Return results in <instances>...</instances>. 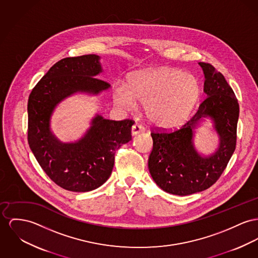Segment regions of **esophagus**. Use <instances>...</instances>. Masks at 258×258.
<instances>
[{
    "instance_id": "esophagus-1",
    "label": "esophagus",
    "mask_w": 258,
    "mask_h": 258,
    "mask_svg": "<svg viewBox=\"0 0 258 258\" xmlns=\"http://www.w3.org/2000/svg\"><path fill=\"white\" fill-rule=\"evenodd\" d=\"M144 131H145V128L142 125H140V124H134L132 126V129H131V133H132L133 136H136V135L140 134V133H143Z\"/></svg>"
}]
</instances>
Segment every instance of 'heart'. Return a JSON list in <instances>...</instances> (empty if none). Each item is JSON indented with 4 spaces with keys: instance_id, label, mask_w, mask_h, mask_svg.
<instances>
[{
    "instance_id": "1",
    "label": "heart",
    "mask_w": 258,
    "mask_h": 258,
    "mask_svg": "<svg viewBox=\"0 0 258 258\" xmlns=\"http://www.w3.org/2000/svg\"><path fill=\"white\" fill-rule=\"evenodd\" d=\"M201 96V86L192 74L170 68L143 70L132 75L128 87H117L113 99L132 111L145 104L149 120L158 127L173 128L189 117Z\"/></svg>"
}]
</instances>
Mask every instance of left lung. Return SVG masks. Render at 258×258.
<instances>
[{
  "label": "left lung",
  "mask_w": 258,
  "mask_h": 258,
  "mask_svg": "<svg viewBox=\"0 0 258 258\" xmlns=\"http://www.w3.org/2000/svg\"><path fill=\"white\" fill-rule=\"evenodd\" d=\"M199 64L206 78V100L181 128L151 134L154 147L149 157L150 173L160 189L177 196H188L212 186L236 149L238 100L222 73L209 63ZM206 118L212 120L220 138L219 148L210 156L201 155L193 145L194 130Z\"/></svg>",
  "instance_id": "obj_1"
}]
</instances>
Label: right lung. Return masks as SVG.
Instances as JSON below:
<instances>
[{
    "label": "right lung",
    "mask_w": 258,
    "mask_h": 258,
    "mask_svg": "<svg viewBox=\"0 0 258 258\" xmlns=\"http://www.w3.org/2000/svg\"><path fill=\"white\" fill-rule=\"evenodd\" d=\"M97 54L66 57L54 63L33 88L27 104L28 144L42 169L71 191L97 189L109 178L115 152L132 140L134 121L97 114L79 140L63 143L51 130L54 108L77 93L99 95L110 85L97 78L103 69Z\"/></svg>",
    "instance_id": "right-lung-1"
}]
</instances>
